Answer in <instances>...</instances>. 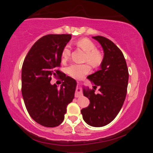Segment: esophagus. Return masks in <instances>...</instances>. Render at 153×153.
Here are the masks:
<instances>
[{"mask_svg":"<svg viewBox=\"0 0 153 153\" xmlns=\"http://www.w3.org/2000/svg\"><path fill=\"white\" fill-rule=\"evenodd\" d=\"M82 93L81 88H80V86L78 84L77 86L76 93H75V97H76V98H78V97H82Z\"/></svg>","mask_w":153,"mask_h":153,"instance_id":"34e87169","label":"esophagus"}]
</instances>
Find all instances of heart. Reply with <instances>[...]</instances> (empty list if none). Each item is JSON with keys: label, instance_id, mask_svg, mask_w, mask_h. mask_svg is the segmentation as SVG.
<instances>
[{"label": "heart", "instance_id": "b5f03b06", "mask_svg": "<svg viewBox=\"0 0 153 153\" xmlns=\"http://www.w3.org/2000/svg\"><path fill=\"white\" fill-rule=\"evenodd\" d=\"M76 45L86 53L85 61H87L92 66L99 65L102 61V55L99 51L96 50V46L91 40L88 38H82L76 42ZM71 55V47L69 45L65 46L62 51L61 56L63 60H67ZM90 71V67L87 64H71L67 68V74L75 78L80 79Z\"/></svg>", "mask_w": 153, "mask_h": 153}]
</instances>
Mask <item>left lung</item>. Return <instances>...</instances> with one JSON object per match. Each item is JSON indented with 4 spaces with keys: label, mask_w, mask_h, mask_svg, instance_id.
I'll list each match as a JSON object with an SVG mask.
<instances>
[{
    "label": "left lung",
    "mask_w": 153,
    "mask_h": 153,
    "mask_svg": "<svg viewBox=\"0 0 153 153\" xmlns=\"http://www.w3.org/2000/svg\"><path fill=\"white\" fill-rule=\"evenodd\" d=\"M104 52L100 70L87 77L93 89L83 88V94L88 98V107L82 108L83 120L92 127H102L116 117L123 105L127 94L129 74L122 52L112 41L103 36H93ZM97 88L98 93H95Z\"/></svg>",
    "instance_id": "obj_1"
}]
</instances>
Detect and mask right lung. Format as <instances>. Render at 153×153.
I'll list each match as a JSON object with an SVG mask.
<instances>
[{"label":"right lung","instance_id":"1","mask_svg":"<svg viewBox=\"0 0 153 153\" xmlns=\"http://www.w3.org/2000/svg\"><path fill=\"white\" fill-rule=\"evenodd\" d=\"M71 34H49L32 46L22 69V92L25 107L33 120L48 128L60 125L67 107L74 98L77 82L57 69L61 54ZM64 82L59 89L50 84L52 76Z\"/></svg>","mask_w":153,"mask_h":153}]
</instances>
